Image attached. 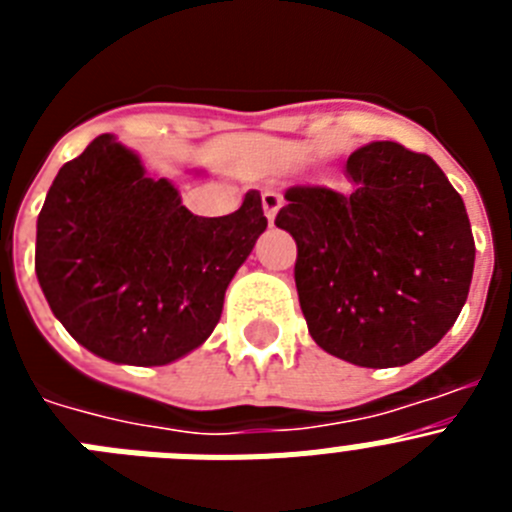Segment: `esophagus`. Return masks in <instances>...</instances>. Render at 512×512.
Listing matches in <instances>:
<instances>
[{
  "instance_id": "1",
  "label": "esophagus",
  "mask_w": 512,
  "mask_h": 512,
  "mask_svg": "<svg viewBox=\"0 0 512 512\" xmlns=\"http://www.w3.org/2000/svg\"><path fill=\"white\" fill-rule=\"evenodd\" d=\"M261 207H264L269 223H274V217H277L279 207H282V194L274 192V189H266V192L261 194Z\"/></svg>"
}]
</instances>
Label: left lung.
Wrapping results in <instances>:
<instances>
[{
    "label": "left lung",
    "mask_w": 512,
    "mask_h": 512,
    "mask_svg": "<svg viewBox=\"0 0 512 512\" xmlns=\"http://www.w3.org/2000/svg\"><path fill=\"white\" fill-rule=\"evenodd\" d=\"M354 192L289 187L277 228L297 243L307 330L356 366H402L459 318L474 271L467 210L425 153L377 140L351 153Z\"/></svg>",
    "instance_id": "obj_1"
}]
</instances>
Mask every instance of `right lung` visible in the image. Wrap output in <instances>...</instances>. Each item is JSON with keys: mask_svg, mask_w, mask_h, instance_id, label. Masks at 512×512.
I'll return each instance as SVG.
<instances>
[{"mask_svg": "<svg viewBox=\"0 0 512 512\" xmlns=\"http://www.w3.org/2000/svg\"><path fill=\"white\" fill-rule=\"evenodd\" d=\"M266 230L261 194L192 215L115 135L63 164L38 215L35 271L53 315L107 361L161 366L205 343L225 289Z\"/></svg>", "mask_w": 512, "mask_h": 512, "instance_id": "obj_1", "label": "right lung"}]
</instances>
